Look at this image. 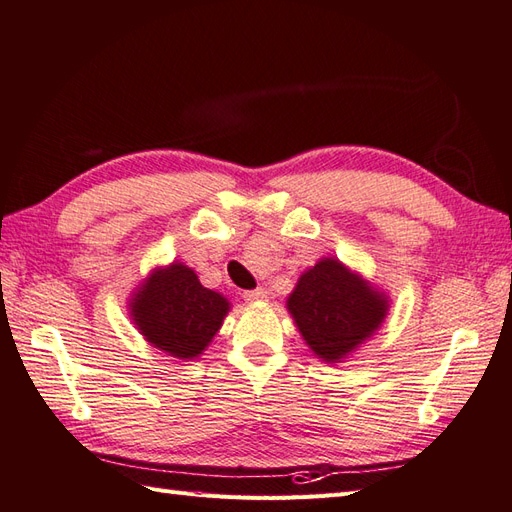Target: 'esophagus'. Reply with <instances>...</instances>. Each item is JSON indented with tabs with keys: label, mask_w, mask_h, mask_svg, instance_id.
Here are the masks:
<instances>
[{
	"label": "esophagus",
	"mask_w": 512,
	"mask_h": 512,
	"mask_svg": "<svg viewBox=\"0 0 512 512\" xmlns=\"http://www.w3.org/2000/svg\"><path fill=\"white\" fill-rule=\"evenodd\" d=\"M266 298H268V292L264 290V287H257V290L244 292L246 303H261V300H266Z\"/></svg>",
	"instance_id": "esophagus-1"
}]
</instances>
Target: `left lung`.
Returning <instances> with one entry per match:
<instances>
[{"label": "left lung", "mask_w": 512, "mask_h": 512, "mask_svg": "<svg viewBox=\"0 0 512 512\" xmlns=\"http://www.w3.org/2000/svg\"><path fill=\"white\" fill-rule=\"evenodd\" d=\"M287 311L313 355L342 363L381 329L389 296L337 257H322L298 277Z\"/></svg>", "instance_id": "obj_1"}]
</instances>
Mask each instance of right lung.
Returning a JSON list of instances; mask_svg holds the SVG:
<instances>
[{
  "label": "right lung",
  "mask_w": 512,
  "mask_h": 512,
  "mask_svg": "<svg viewBox=\"0 0 512 512\" xmlns=\"http://www.w3.org/2000/svg\"><path fill=\"white\" fill-rule=\"evenodd\" d=\"M127 309L153 348L192 361L212 344L231 303L220 292L203 287L192 268L173 261L149 272L131 294Z\"/></svg>",
  "instance_id": "obj_1"
}]
</instances>
